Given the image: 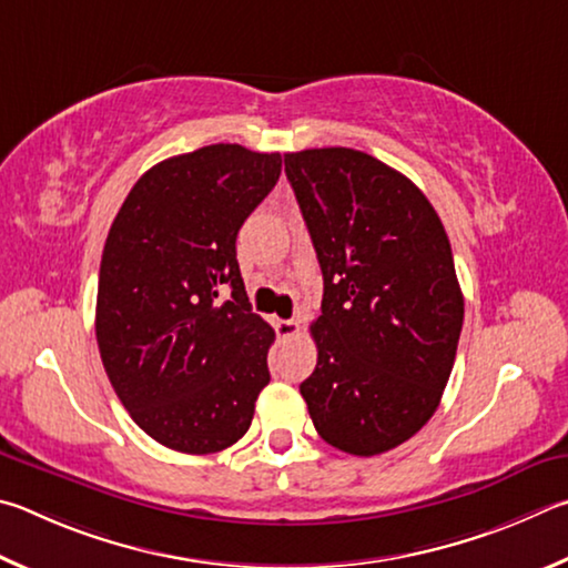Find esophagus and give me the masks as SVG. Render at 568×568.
<instances>
[{"instance_id": "1", "label": "esophagus", "mask_w": 568, "mask_h": 568, "mask_svg": "<svg viewBox=\"0 0 568 568\" xmlns=\"http://www.w3.org/2000/svg\"><path fill=\"white\" fill-rule=\"evenodd\" d=\"M274 329H276L278 339H290V336H294L296 332H300V322H294V320H276L274 322Z\"/></svg>"}]
</instances>
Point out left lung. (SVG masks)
Wrapping results in <instances>:
<instances>
[{
  "instance_id": "left-lung-1",
  "label": "left lung",
  "mask_w": 568,
  "mask_h": 568,
  "mask_svg": "<svg viewBox=\"0 0 568 568\" xmlns=\"http://www.w3.org/2000/svg\"><path fill=\"white\" fill-rule=\"evenodd\" d=\"M284 169L324 276L300 392L326 444L384 454L432 419L454 369L464 296L449 236L422 189L372 154L304 149Z\"/></svg>"
}]
</instances>
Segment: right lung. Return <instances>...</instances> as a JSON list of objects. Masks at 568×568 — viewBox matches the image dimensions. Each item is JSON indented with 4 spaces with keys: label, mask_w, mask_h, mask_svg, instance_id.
<instances>
[{
    "label": "right lung",
    "mask_w": 568,
    "mask_h": 568,
    "mask_svg": "<svg viewBox=\"0 0 568 568\" xmlns=\"http://www.w3.org/2000/svg\"><path fill=\"white\" fill-rule=\"evenodd\" d=\"M278 174L282 154L209 144L139 176L109 229L99 354L129 416L166 449L216 454L254 419L274 329L248 304L236 234Z\"/></svg>",
    "instance_id": "obj_1"
}]
</instances>
